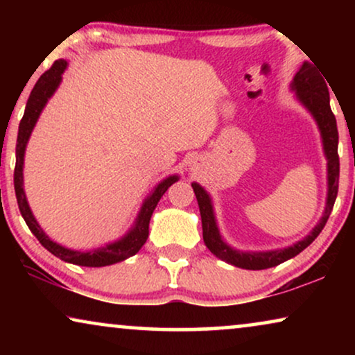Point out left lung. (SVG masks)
Instances as JSON below:
<instances>
[{"instance_id": "obj_1", "label": "left lung", "mask_w": 355, "mask_h": 355, "mask_svg": "<svg viewBox=\"0 0 355 355\" xmlns=\"http://www.w3.org/2000/svg\"><path fill=\"white\" fill-rule=\"evenodd\" d=\"M291 90L295 92V98L305 110L312 114L315 123L318 125L320 135H322L323 153L327 157V173H328V193L324 211L317 226L295 244L284 247V249L265 250V252H250V250H237L231 247L223 239L216 225L215 210H213V200L205 189L198 182H192V189L196 192L198 208H200L202 216V230H203V242L208 250L218 259L226 261V263L234 265L237 268L244 270H265L276 266L283 261L293 259L300 254L305 247H309L317 239V236L327 225L329 215H331L334 200L338 196V182H339V157H338V128L336 118H334L331 108H329V92L323 76L317 71V67L304 61V64L295 72L293 82H291Z\"/></svg>"}]
</instances>
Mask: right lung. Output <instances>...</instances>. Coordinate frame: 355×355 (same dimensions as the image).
Instances as JSON below:
<instances>
[{"label": "right lung", "mask_w": 355, "mask_h": 355, "mask_svg": "<svg viewBox=\"0 0 355 355\" xmlns=\"http://www.w3.org/2000/svg\"><path fill=\"white\" fill-rule=\"evenodd\" d=\"M67 61L66 60H58L55 61L50 69L43 74L31 92L28 96L26 111L19 124V132H17V144H16V168H14V191H16V198L19 210L24 221L27 223L28 230L32 231V234L40 241V244L45 247L48 252H51L53 255L58 259L67 261V263H74L80 266H108L118 261H123L129 257L137 254L142 249L148 237V225L150 218L155 207L158 205L159 198L163 197V193L168 191V187H171L174 182L179 181L178 174H171V176L164 178L162 182H158L152 192L148 193V197L145 198L142 207L137 213L134 225L121 239L114 242H108L103 247L92 250H72L67 247L58 244L50 237L46 236V232L42 230V226L38 225V221L33 216V213L28 207L27 196L24 192V157H26V148L27 142L31 139V134L33 128H35L38 118H40L43 108H45L48 100L51 98L58 87H60L62 80V72L66 71Z\"/></svg>", "instance_id": "obj_1"}]
</instances>
